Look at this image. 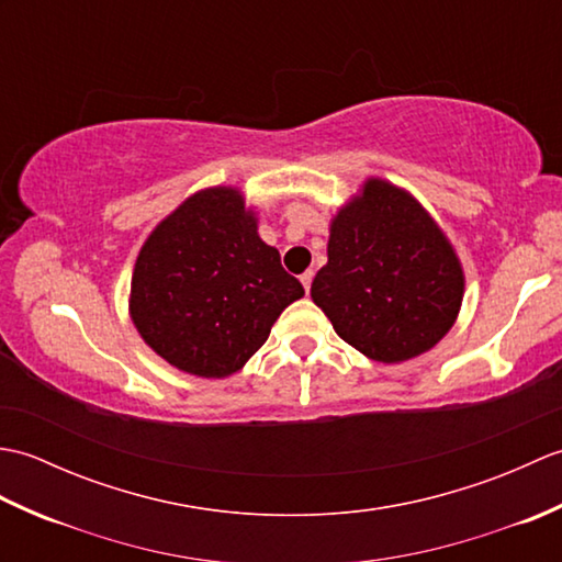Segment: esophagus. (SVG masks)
<instances>
[{"label": "esophagus", "instance_id": "obj_1", "mask_svg": "<svg viewBox=\"0 0 562 562\" xmlns=\"http://www.w3.org/2000/svg\"><path fill=\"white\" fill-rule=\"evenodd\" d=\"M300 280H302V284H304V290H306V292L312 290V282H314V270H306Z\"/></svg>", "mask_w": 562, "mask_h": 562}]
</instances>
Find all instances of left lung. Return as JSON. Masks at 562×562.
Masks as SVG:
<instances>
[{"label": "left lung", "instance_id": "8db88e82", "mask_svg": "<svg viewBox=\"0 0 562 562\" xmlns=\"http://www.w3.org/2000/svg\"><path fill=\"white\" fill-rule=\"evenodd\" d=\"M312 300L369 360L398 364L447 336L463 300L459 256L408 190L381 178L330 222Z\"/></svg>", "mask_w": 562, "mask_h": 562}]
</instances>
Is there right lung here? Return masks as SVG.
I'll return each instance as SVG.
<instances>
[{"mask_svg":"<svg viewBox=\"0 0 562 562\" xmlns=\"http://www.w3.org/2000/svg\"><path fill=\"white\" fill-rule=\"evenodd\" d=\"M302 296L278 248L258 236L241 190L217 186L190 195L149 234L130 284V316L171 367L224 379Z\"/></svg>","mask_w":562,"mask_h":562,"instance_id":"right-lung-1","label":"right lung"}]
</instances>
